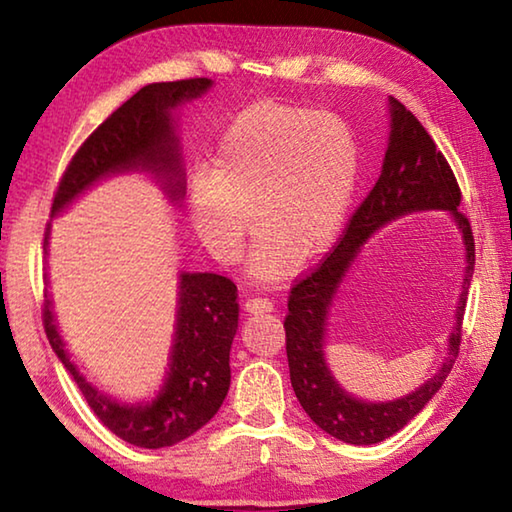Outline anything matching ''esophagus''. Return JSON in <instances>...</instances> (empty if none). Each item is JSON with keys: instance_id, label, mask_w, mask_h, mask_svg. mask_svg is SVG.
I'll return each mask as SVG.
<instances>
[{"instance_id": "34e87169", "label": "esophagus", "mask_w": 512, "mask_h": 512, "mask_svg": "<svg viewBox=\"0 0 512 512\" xmlns=\"http://www.w3.org/2000/svg\"><path fill=\"white\" fill-rule=\"evenodd\" d=\"M244 309L248 311V314H253V316L268 314V311H273V302L268 300V298H250L246 305H244Z\"/></svg>"}]
</instances>
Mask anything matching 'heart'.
Listing matches in <instances>:
<instances>
[{
	"mask_svg": "<svg viewBox=\"0 0 512 512\" xmlns=\"http://www.w3.org/2000/svg\"><path fill=\"white\" fill-rule=\"evenodd\" d=\"M359 180L352 128L327 110L280 101L250 103L216 144L212 171L189 180L198 239L223 264L237 262L253 216L259 235L248 275L275 284L300 259L334 244Z\"/></svg>",
	"mask_w": 512,
	"mask_h": 512,
	"instance_id": "heart-1",
	"label": "heart"
}]
</instances>
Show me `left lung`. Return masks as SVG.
Returning <instances> with one entry per match:
<instances>
[{
	"instance_id": "8db88e82",
	"label": "left lung",
	"mask_w": 512,
	"mask_h": 512,
	"mask_svg": "<svg viewBox=\"0 0 512 512\" xmlns=\"http://www.w3.org/2000/svg\"><path fill=\"white\" fill-rule=\"evenodd\" d=\"M388 115L391 133L379 180L354 212L341 244L314 273L291 289L289 314L284 320L291 386L300 406L320 429L350 445H375L391 438L440 391L458 357L467 289L474 273L472 228L470 221L458 212L461 189L445 155L436 149L431 135L424 131L413 112L393 97H388ZM420 211H447L464 239L466 268L455 315L457 323L448 340V357L437 375L415 392L386 403L361 401L345 392L328 370L324 359L328 314L335 293L365 241L388 222Z\"/></svg>"
}]
</instances>
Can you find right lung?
Here are the masks:
<instances>
[{
	"instance_id": "1",
	"label": "right lung",
	"mask_w": 512,
	"mask_h": 512,
	"mask_svg": "<svg viewBox=\"0 0 512 512\" xmlns=\"http://www.w3.org/2000/svg\"><path fill=\"white\" fill-rule=\"evenodd\" d=\"M212 85L210 79H187L151 83L135 92L69 162L51 205V219L101 180L124 173H146L160 185L169 203H183L187 183L176 110L203 97ZM49 235L51 223L45 235V255H49ZM42 320L51 348L94 415L115 436L135 447L160 449L189 438L214 418L228 395L230 348L239 327L237 287L228 277L180 271L167 370L149 400H117L88 381L65 348L49 293H45Z\"/></svg>"
}]
</instances>
